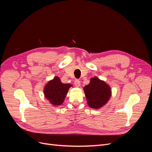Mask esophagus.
Returning a JSON list of instances; mask_svg holds the SVG:
<instances>
[{
    "instance_id": "34e87169",
    "label": "esophagus",
    "mask_w": 152,
    "mask_h": 152,
    "mask_svg": "<svg viewBox=\"0 0 152 152\" xmlns=\"http://www.w3.org/2000/svg\"><path fill=\"white\" fill-rule=\"evenodd\" d=\"M74 84L76 87H79L80 86V82L79 80H75V82H74Z\"/></svg>"
}]
</instances>
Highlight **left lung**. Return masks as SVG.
<instances>
[{"label": "left lung", "mask_w": 152, "mask_h": 152, "mask_svg": "<svg viewBox=\"0 0 152 152\" xmlns=\"http://www.w3.org/2000/svg\"><path fill=\"white\" fill-rule=\"evenodd\" d=\"M88 105L91 108L99 109L107 103L112 96L110 86L97 77H92L88 85L84 87Z\"/></svg>", "instance_id": "left-lung-1"}]
</instances>
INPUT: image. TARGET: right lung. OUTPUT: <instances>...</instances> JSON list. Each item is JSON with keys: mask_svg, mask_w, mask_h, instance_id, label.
<instances>
[{"mask_svg": "<svg viewBox=\"0 0 152 152\" xmlns=\"http://www.w3.org/2000/svg\"><path fill=\"white\" fill-rule=\"evenodd\" d=\"M70 87L72 84H63L58 77L55 76L45 86L44 96L53 106H59L63 103Z\"/></svg>", "mask_w": 152, "mask_h": 152, "instance_id": "1", "label": "right lung"}]
</instances>
